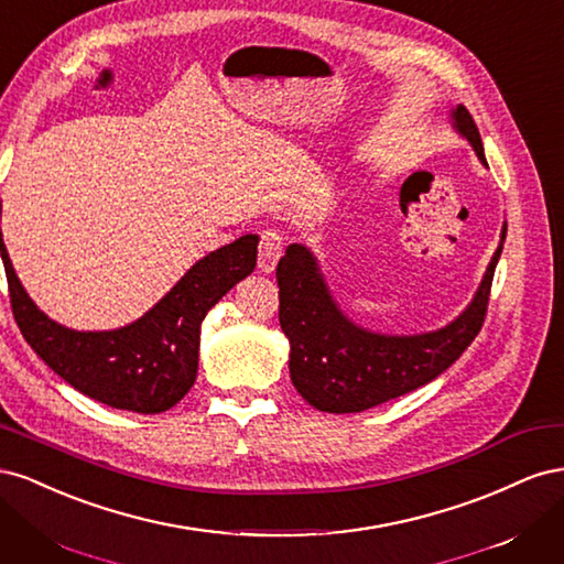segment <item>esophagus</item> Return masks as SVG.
Here are the masks:
<instances>
[{
	"label": "esophagus",
	"mask_w": 564,
	"mask_h": 564,
	"mask_svg": "<svg viewBox=\"0 0 564 564\" xmlns=\"http://www.w3.org/2000/svg\"><path fill=\"white\" fill-rule=\"evenodd\" d=\"M284 247V237L278 228H268L261 232V242H259V270L261 272H272L282 256Z\"/></svg>",
	"instance_id": "obj_1"
}]
</instances>
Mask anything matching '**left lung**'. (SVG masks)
<instances>
[{"label":"left lung","instance_id":"obj_1","mask_svg":"<svg viewBox=\"0 0 564 564\" xmlns=\"http://www.w3.org/2000/svg\"><path fill=\"white\" fill-rule=\"evenodd\" d=\"M452 122L487 166L480 131L470 112L456 106ZM503 240L506 226L468 308L447 327L414 336H388L357 327L340 313L313 251L289 245L278 263L280 324L292 344L289 373L301 398L319 412L357 414L440 377L482 329Z\"/></svg>","mask_w":564,"mask_h":564}]
</instances>
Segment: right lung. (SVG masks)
<instances>
[{"label":"right lung","mask_w":564,"mask_h":564,"mask_svg":"<svg viewBox=\"0 0 564 564\" xmlns=\"http://www.w3.org/2000/svg\"><path fill=\"white\" fill-rule=\"evenodd\" d=\"M256 247L259 237L245 235L204 256L155 308L122 329L75 332L32 303L15 278L0 230L11 311L30 348L82 395L135 414L166 412L193 388L199 324L237 282L251 275Z\"/></svg>","instance_id":"obj_1"}]
</instances>
